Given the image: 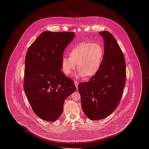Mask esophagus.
I'll return each mask as SVG.
<instances>
[{"label": "esophagus", "mask_w": 149, "mask_h": 149, "mask_svg": "<svg viewBox=\"0 0 149 149\" xmlns=\"http://www.w3.org/2000/svg\"><path fill=\"white\" fill-rule=\"evenodd\" d=\"M74 83H75V86H76V88L78 89V81H76V80H75V81H74Z\"/></svg>", "instance_id": "1"}]
</instances>
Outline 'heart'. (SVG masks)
<instances>
[{"mask_svg": "<svg viewBox=\"0 0 149 149\" xmlns=\"http://www.w3.org/2000/svg\"><path fill=\"white\" fill-rule=\"evenodd\" d=\"M104 55L102 46L97 43H79L72 48L69 56L62 58V69L70 75L77 68L79 77H92L99 70Z\"/></svg>", "mask_w": 149, "mask_h": 149, "instance_id": "b5f03b06", "label": "heart"}]
</instances>
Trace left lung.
<instances>
[{
    "mask_svg": "<svg viewBox=\"0 0 149 149\" xmlns=\"http://www.w3.org/2000/svg\"><path fill=\"white\" fill-rule=\"evenodd\" d=\"M104 41V53L99 70L88 82L78 85L81 107L92 120L104 118L119 105L126 84L124 55L113 36L99 32Z\"/></svg>",
    "mask_w": 149,
    "mask_h": 149,
    "instance_id": "obj_1",
    "label": "left lung"
}]
</instances>
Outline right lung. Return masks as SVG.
I'll return each instance as SVG.
<instances>
[{"instance_id":"right-lung-1","label":"right lung","mask_w":149,"mask_h":149,"mask_svg":"<svg viewBox=\"0 0 149 149\" xmlns=\"http://www.w3.org/2000/svg\"><path fill=\"white\" fill-rule=\"evenodd\" d=\"M74 37V32L46 31L27 50L24 90L32 110L43 120H57L65 100L77 89L61 70L64 50Z\"/></svg>"}]
</instances>
